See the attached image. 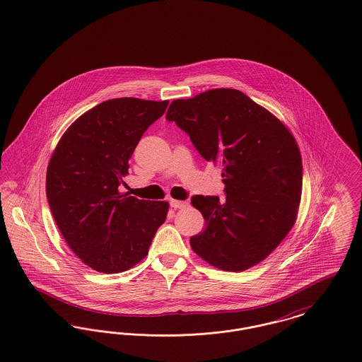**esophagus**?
<instances>
[{"instance_id": "34e87169", "label": "esophagus", "mask_w": 362, "mask_h": 362, "mask_svg": "<svg viewBox=\"0 0 362 362\" xmlns=\"http://www.w3.org/2000/svg\"><path fill=\"white\" fill-rule=\"evenodd\" d=\"M171 207L173 209H183V207L189 206V202L186 201H177V199H171Z\"/></svg>"}]
</instances>
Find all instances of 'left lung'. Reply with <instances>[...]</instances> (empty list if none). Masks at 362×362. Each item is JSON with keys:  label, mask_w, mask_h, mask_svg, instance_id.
Returning a JSON list of instances; mask_svg holds the SVG:
<instances>
[{"label": "left lung", "mask_w": 362, "mask_h": 362, "mask_svg": "<svg viewBox=\"0 0 362 362\" xmlns=\"http://www.w3.org/2000/svg\"><path fill=\"white\" fill-rule=\"evenodd\" d=\"M167 119L189 136L206 161L223 167L224 201L195 195L205 229L192 251L224 272H244L267 258L296 223L303 163L289 129L238 89L216 88L173 100Z\"/></svg>", "instance_id": "left-lung-1"}]
</instances>
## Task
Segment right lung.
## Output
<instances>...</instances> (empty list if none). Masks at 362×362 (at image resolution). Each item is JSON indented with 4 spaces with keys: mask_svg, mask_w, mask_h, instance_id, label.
Instances as JSON below:
<instances>
[{
    "mask_svg": "<svg viewBox=\"0 0 362 362\" xmlns=\"http://www.w3.org/2000/svg\"><path fill=\"white\" fill-rule=\"evenodd\" d=\"M167 105L138 98L98 104L70 124L52 152L46 175L52 217L70 250L99 273L136 266L165 221L168 202L138 199L119 186L138 141Z\"/></svg>",
    "mask_w": 362,
    "mask_h": 362,
    "instance_id": "1",
    "label": "right lung"
}]
</instances>
